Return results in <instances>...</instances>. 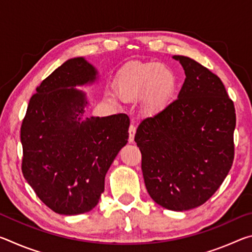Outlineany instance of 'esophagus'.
<instances>
[{
    "mask_svg": "<svg viewBox=\"0 0 252 252\" xmlns=\"http://www.w3.org/2000/svg\"><path fill=\"white\" fill-rule=\"evenodd\" d=\"M134 134H135V126L131 125L129 127V142L134 141Z\"/></svg>",
    "mask_w": 252,
    "mask_h": 252,
    "instance_id": "34e87169",
    "label": "esophagus"
}]
</instances>
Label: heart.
Segmentation results:
<instances>
[{
	"instance_id": "obj_1",
	"label": "heart",
	"mask_w": 252,
	"mask_h": 252,
	"mask_svg": "<svg viewBox=\"0 0 252 252\" xmlns=\"http://www.w3.org/2000/svg\"><path fill=\"white\" fill-rule=\"evenodd\" d=\"M174 72L158 62L134 63L118 72L114 81L117 94L125 101L141 99L144 114L153 116L171 103L177 91Z\"/></svg>"
}]
</instances>
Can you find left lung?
Wrapping results in <instances>:
<instances>
[{
  "instance_id": "obj_1",
  "label": "left lung",
  "mask_w": 252,
  "mask_h": 252,
  "mask_svg": "<svg viewBox=\"0 0 252 252\" xmlns=\"http://www.w3.org/2000/svg\"><path fill=\"white\" fill-rule=\"evenodd\" d=\"M186 73L178 99L140 123L134 141L150 197L185 211L219 189L234 157L236 111L218 76L194 60L174 55Z\"/></svg>"
}]
</instances>
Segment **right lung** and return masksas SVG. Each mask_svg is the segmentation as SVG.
<instances>
[{"mask_svg":"<svg viewBox=\"0 0 252 252\" xmlns=\"http://www.w3.org/2000/svg\"><path fill=\"white\" fill-rule=\"evenodd\" d=\"M96 75L84 58L67 60L36 88L21 126L23 176L60 215L96 206L105 174L129 138L126 114L82 119L88 101L75 87L93 83Z\"/></svg>","mask_w":252,"mask_h":252,"instance_id":"1","label":"right lung"}]
</instances>
